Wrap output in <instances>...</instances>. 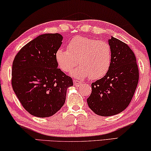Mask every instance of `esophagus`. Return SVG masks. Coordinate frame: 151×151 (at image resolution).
Instances as JSON below:
<instances>
[{
    "label": "esophagus",
    "instance_id": "obj_1",
    "mask_svg": "<svg viewBox=\"0 0 151 151\" xmlns=\"http://www.w3.org/2000/svg\"><path fill=\"white\" fill-rule=\"evenodd\" d=\"M81 82L80 81H78V80H73V84L75 85L76 86H79L80 85H81Z\"/></svg>",
    "mask_w": 151,
    "mask_h": 151
}]
</instances>
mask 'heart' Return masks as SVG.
I'll list each match as a JSON object with an SVG mask.
<instances>
[{
	"instance_id": "obj_1",
	"label": "heart",
	"mask_w": 151,
	"mask_h": 151,
	"mask_svg": "<svg viewBox=\"0 0 151 151\" xmlns=\"http://www.w3.org/2000/svg\"><path fill=\"white\" fill-rule=\"evenodd\" d=\"M112 56L108 43L81 36L71 39L67 49L60 47L55 54L58 65L63 72H70L78 63L80 65L71 75L79 79L90 77L92 80L102 78L108 73Z\"/></svg>"
}]
</instances>
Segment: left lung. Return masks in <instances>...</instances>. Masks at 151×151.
<instances>
[{"instance_id":"obj_1","label":"left lung","mask_w":151,"mask_h":151,"mask_svg":"<svg viewBox=\"0 0 151 151\" xmlns=\"http://www.w3.org/2000/svg\"><path fill=\"white\" fill-rule=\"evenodd\" d=\"M112 63L104 78L92 83L88 106L102 116L118 114L129 104L137 89L139 72L134 53L127 44L111 37Z\"/></svg>"}]
</instances>
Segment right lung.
<instances>
[{
    "label": "right lung",
    "mask_w": 151,
    "mask_h": 151,
    "mask_svg": "<svg viewBox=\"0 0 151 151\" xmlns=\"http://www.w3.org/2000/svg\"><path fill=\"white\" fill-rule=\"evenodd\" d=\"M59 33L41 35L21 48L14 59L12 86L22 106L34 116L49 117L61 109L71 77L58 68L56 51L62 44Z\"/></svg>",
    "instance_id": "right-lung-1"
}]
</instances>
